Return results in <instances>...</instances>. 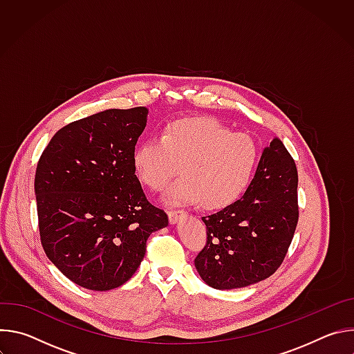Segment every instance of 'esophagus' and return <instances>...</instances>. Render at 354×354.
<instances>
[{"mask_svg": "<svg viewBox=\"0 0 354 354\" xmlns=\"http://www.w3.org/2000/svg\"><path fill=\"white\" fill-rule=\"evenodd\" d=\"M180 216H183L182 210H172V209L168 210V217H169L171 224H175Z\"/></svg>", "mask_w": 354, "mask_h": 354, "instance_id": "34e87169", "label": "esophagus"}]
</instances>
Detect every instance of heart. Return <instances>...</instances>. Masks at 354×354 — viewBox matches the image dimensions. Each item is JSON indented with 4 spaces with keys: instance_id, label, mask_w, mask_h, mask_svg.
I'll use <instances>...</instances> for the list:
<instances>
[{
    "instance_id": "obj_1",
    "label": "heart",
    "mask_w": 354,
    "mask_h": 354,
    "mask_svg": "<svg viewBox=\"0 0 354 354\" xmlns=\"http://www.w3.org/2000/svg\"><path fill=\"white\" fill-rule=\"evenodd\" d=\"M259 164V148L245 133H231L214 119L186 118L169 122L161 138H148L133 154L134 171L142 185L169 189V203H194L206 209L227 207L246 192Z\"/></svg>"
}]
</instances>
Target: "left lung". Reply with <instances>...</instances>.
Returning <instances> with one entry per match:
<instances>
[{"label":"left lung","mask_w":354,"mask_h":354,"mask_svg":"<svg viewBox=\"0 0 354 354\" xmlns=\"http://www.w3.org/2000/svg\"><path fill=\"white\" fill-rule=\"evenodd\" d=\"M297 185L291 154L273 138L243 197L201 217L206 243L194 258L201 279L213 288L230 290L270 277L283 263L297 228Z\"/></svg>","instance_id":"obj_1"}]
</instances>
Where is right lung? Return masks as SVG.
<instances>
[{
  "instance_id": "obj_1",
  "label": "right lung",
  "mask_w": 354,
  "mask_h": 354,
  "mask_svg": "<svg viewBox=\"0 0 354 354\" xmlns=\"http://www.w3.org/2000/svg\"><path fill=\"white\" fill-rule=\"evenodd\" d=\"M148 109H108L62 127L39 158L35 194L47 258L75 284H124L147 239L168 225L136 176L133 154Z\"/></svg>"
}]
</instances>
